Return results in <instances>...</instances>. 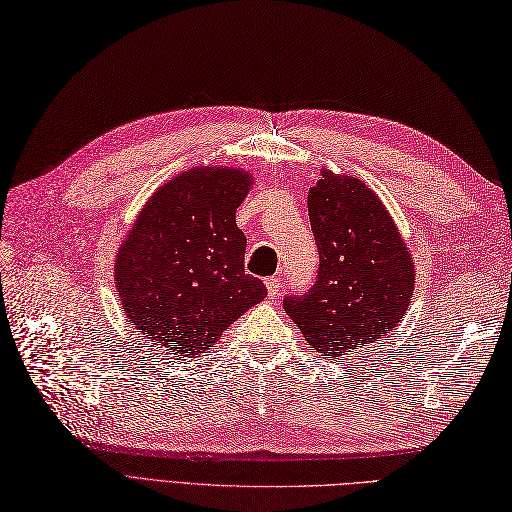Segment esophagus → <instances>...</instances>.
<instances>
[{
  "mask_svg": "<svg viewBox=\"0 0 512 512\" xmlns=\"http://www.w3.org/2000/svg\"><path fill=\"white\" fill-rule=\"evenodd\" d=\"M266 289H268V298L270 300H278V295H280V280L278 278H268L266 280Z\"/></svg>",
  "mask_w": 512,
  "mask_h": 512,
  "instance_id": "obj_1",
  "label": "esophagus"
}]
</instances>
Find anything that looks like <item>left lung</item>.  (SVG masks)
Here are the masks:
<instances>
[{"mask_svg": "<svg viewBox=\"0 0 512 512\" xmlns=\"http://www.w3.org/2000/svg\"><path fill=\"white\" fill-rule=\"evenodd\" d=\"M308 217L321 261L315 287L283 304L312 349L336 359L398 327L415 263L381 197L355 176L321 168Z\"/></svg>", "mask_w": 512, "mask_h": 512, "instance_id": "8db88e82", "label": "left lung"}]
</instances>
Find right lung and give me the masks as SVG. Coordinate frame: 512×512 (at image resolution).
I'll list each match as a JSON object with an SVG mask.
<instances>
[{"instance_id":"1","label":"right lung","mask_w":512,"mask_h":512,"mask_svg":"<svg viewBox=\"0 0 512 512\" xmlns=\"http://www.w3.org/2000/svg\"><path fill=\"white\" fill-rule=\"evenodd\" d=\"M255 176L195 166L163 183L142 206L114 259V285L136 329L172 355H200L266 285L244 272L246 236L236 210Z\"/></svg>"}]
</instances>
